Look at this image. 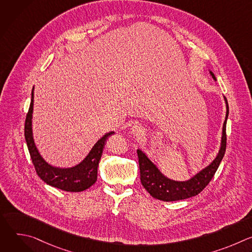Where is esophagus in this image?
<instances>
[{
  "instance_id": "1",
  "label": "esophagus",
  "mask_w": 252,
  "mask_h": 252,
  "mask_svg": "<svg viewBox=\"0 0 252 252\" xmlns=\"http://www.w3.org/2000/svg\"><path fill=\"white\" fill-rule=\"evenodd\" d=\"M130 132L133 136L135 137H142V135L145 134V128H143V126L139 124H136L134 126H131V129H130Z\"/></svg>"
}]
</instances>
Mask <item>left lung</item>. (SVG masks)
Segmentation results:
<instances>
[{"mask_svg": "<svg viewBox=\"0 0 252 252\" xmlns=\"http://www.w3.org/2000/svg\"><path fill=\"white\" fill-rule=\"evenodd\" d=\"M209 73L214 81L217 80V78H215L211 70H209ZM223 97L226 104V116L222 126V135L219 154L217 158H215L207 166L202 168L199 172H197L190 179H189V181L178 182L166 177L163 173L160 172L158 166L148 158V156L145 153L141 150H137L140 182L143 188L148 190V192L153 197L162 201L182 200L197 195L209 184L223 158L226 149L225 129L229 109L226 97Z\"/></svg>", "mask_w": 252, "mask_h": 252, "instance_id": "left-lung-1", "label": "left lung"}]
</instances>
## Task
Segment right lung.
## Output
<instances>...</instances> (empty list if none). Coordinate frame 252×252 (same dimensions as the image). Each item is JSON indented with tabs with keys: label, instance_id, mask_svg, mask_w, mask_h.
<instances>
[{
	"label": "right lung",
	"instance_id": "add662e5",
	"mask_svg": "<svg viewBox=\"0 0 252 252\" xmlns=\"http://www.w3.org/2000/svg\"><path fill=\"white\" fill-rule=\"evenodd\" d=\"M32 110L33 88L32 90L31 104L25 123V138L32 164L42 181L51 187L69 192H80L91 188L96 182L97 166L105 141L107 137L115 133V131L106 132L102 137H100L90 151L89 155L79 164L67 168L56 167L48 163L43 158L37 147H35L32 126Z\"/></svg>",
	"mask_w": 252,
	"mask_h": 252
}]
</instances>
